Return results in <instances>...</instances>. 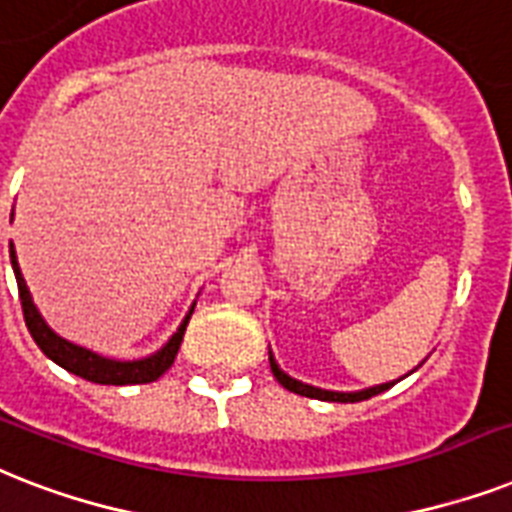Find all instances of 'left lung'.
Here are the masks:
<instances>
[{
    "mask_svg": "<svg viewBox=\"0 0 512 512\" xmlns=\"http://www.w3.org/2000/svg\"><path fill=\"white\" fill-rule=\"evenodd\" d=\"M269 367H272L277 383H280L282 388H288V391H293V394L309 396V399H322V402H343V404H346V402H365V399H370V396L380 394V391H386L388 386H394V383H383V386L367 388V391H354V394H338V391H322V388L306 386V383H301V380L288 378V375H285V372L277 367V362L272 359V354H269Z\"/></svg>",
    "mask_w": 512,
    "mask_h": 512,
    "instance_id": "1",
    "label": "left lung"
}]
</instances>
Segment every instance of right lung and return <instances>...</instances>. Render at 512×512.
<instances>
[{"label": "right lung", "mask_w": 512, "mask_h": 512, "mask_svg": "<svg viewBox=\"0 0 512 512\" xmlns=\"http://www.w3.org/2000/svg\"><path fill=\"white\" fill-rule=\"evenodd\" d=\"M10 261L12 269H15V280H18V293H20V306H23V320L28 325V333L34 335L36 346L47 354L52 362L63 367V370L73 372L84 380H92V383H100V386H132V383H153L174 365L177 359V351L182 346V338H185L187 322H190V314L185 317V322L179 325V330L171 335V341L163 346L161 351H155L153 357L137 359V362H116V359H105L100 354H94L89 349H81L76 343L65 341L55 330H49L47 322L42 320V314L36 312L34 301H31V293L26 288V280L20 275L18 259H15V251H12L10 243Z\"/></svg>", "instance_id": "1"}]
</instances>
